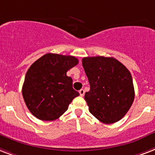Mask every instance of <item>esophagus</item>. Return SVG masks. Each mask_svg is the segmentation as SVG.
<instances>
[{"instance_id": "1", "label": "esophagus", "mask_w": 155, "mask_h": 155, "mask_svg": "<svg viewBox=\"0 0 155 155\" xmlns=\"http://www.w3.org/2000/svg\"><path fill=\"white\" fill-rule=\"evenodd\" d=\"M79 94H80V95H81V97L84 96V94H85V91H84L83 89H81V90L79 91Z\"/></svg>"}]
</instances>
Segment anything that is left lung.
I'll list each match as a JSON object with an SVG mask.
<instances>
[{"label":"left lung","instance_id":"obj_1","mask_svg":"<svg viewBox=\"0 0 155 155\" xmlns=\"http://www.w3.org/2000/svg\"><path fill=\"white\" fill-rule=\"evenodd\" d=\"M91 89L85 94L89 111L104 124L123 118L134 100V87L129 69L113 57L82 59Z\"/></svg>","mask_w":155,"mask_h":155}]
</instances>
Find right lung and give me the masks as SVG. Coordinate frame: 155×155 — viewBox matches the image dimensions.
Returning <instances> with one entry per match:
<instances>
[{"label": "right lung", "mask_w": 155, "mask_h": 155, "mask_svg": "<svg viewBox=\"0 0 155 155\" xmlns=\"http://www.w3.org/2000/svg\"><path fill=\"white\" fill-rule=\"evenodd\" d=\"M78 64L75 56L48 53L26 72L22 96L29 111L41 120H54L67 111L79 93L73 88L67 71Z\"/></svg>", "instance_id": "1"}]
</instances>
